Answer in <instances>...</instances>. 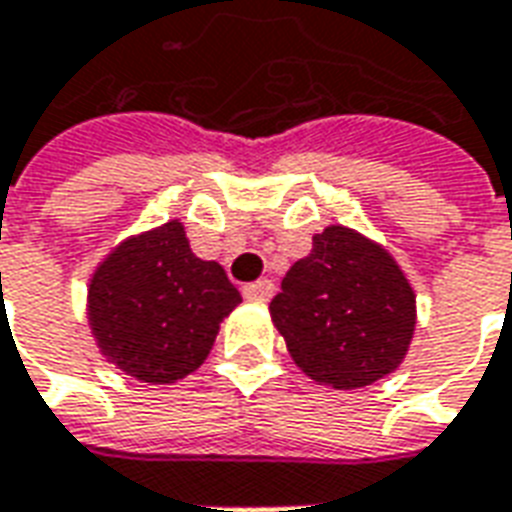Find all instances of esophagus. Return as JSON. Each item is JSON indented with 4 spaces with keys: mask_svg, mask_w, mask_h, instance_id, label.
<instances>
[{
    "mask_svg": "<svg viewBox=\"0 0 512 512\" xmlns=\"http://www.w3.org/2000/svg\"><path fill=\"white\" fill-rule=\"evenodd\" d=\"M242 294H245L248 300H270L272 294H275V283L272 281L248 283V286H242Z\"/></svg>",
    "mask_w": 512,
    "mask_h": 512,
    "instance_id": "1",
    "label": "esophagus"
}]
</instances>
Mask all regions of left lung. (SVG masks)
Returning <instances> with one entry per match:
<instances>
[{"mask_svg":"<svg viewBox=\"0 0 512 512\" xmlns=\"http://www.w3.org/2000/svg\"><path fill=\"white\" fill-rule=\"evenodd\" d=\"M270 311L294 363L335 390L390 374L414 333L404 272L384 248L343 226L313 237L311 256L286 272Z\"/></svg>","mask_w":512,"mask_h":512,"instance_id":"8db88e82","label":"left lung"}]
</instances>
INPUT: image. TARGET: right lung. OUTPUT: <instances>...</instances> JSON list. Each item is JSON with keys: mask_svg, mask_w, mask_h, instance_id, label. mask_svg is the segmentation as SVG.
Returning a JSON list of instances; mask_svg holds the SVG:
<instances>
[{"mask_svg": "<svg viewBox=\"0 0 512 512\" xmlns=\"http://www.w3.org/2000/svg\"><path fill=\"white\" fill-rule=\"evenodd\" d=\"M242 302L218 261L190 253L177 220L128 240L89 286L100 352L141 382L169 384L210 354L218 324Z\"/></svg>", "mask_w": 512, "mask_h": 512, "instance_id": "right-lung-1", "label": "right lung"}]
</instances>
